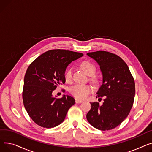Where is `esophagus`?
<instances>
[{"label": "esophagus", "instance_id": "34e87169", "mask_svg": "<svg viewBox=\"0 0 152 152\" xmlns=\"http://www.w3.org/2000/svg\"><path fill=\"white\" fill-rule=\"evenodd\" d=\"M83 101L82 100H79V99H76V103H82Z\"/></svg>", "mask_w": 152, "mask_h": 152}]
</instances>
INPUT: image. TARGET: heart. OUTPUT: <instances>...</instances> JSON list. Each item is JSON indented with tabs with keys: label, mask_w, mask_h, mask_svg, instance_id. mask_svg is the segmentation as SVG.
Listing matches in <instances>:
<instances>
[{
	"label": "heart",
	"mask_w": 152,
	"mask_h": 152,
	"mask_svg": "<svg viewBox=\"0 0 152 152\" xmlns=\"http://www.w3.org/2000/svg\"><path fill=\"white\" fill-rule=\"evenodd\" d=\"M81 66L85 71L86 73L89 76H92L96 71V67H95L94 64L89 60H84L82 61L81 63ZM64 77H65V80L67 83H70L72 81V77H73L72 68L69 67L66 69L65 75H64ZM92 80L93 81H96V78L94 76L92 77ZM92 87L90 85L76 84L71 87L70 92L75 97L83 99L88 96L92 92Z\"/></svg>",
	"instance_id": "b5f03b06"
}]
</instances>
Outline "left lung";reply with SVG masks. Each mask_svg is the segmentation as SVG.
Returning <instances> with one entry per match:
<instances>
[{"mask_svg":"<svg viewBox=\"0 0 152 152\" xmlns=\"http://www.w3.org/2000/svg\"><path fill=\"white\" fill-rule=\"evenodd\" d=\"M87 55L100 66L103 79L97 97H104L102 105L91 103L86 118L95 128L108 131L120 124L129 114L135 96V83L129 67L116 54L106 51L89 52Z\"/></svg>","mask_w":152,"mask_h":152,"instance_id":"obj_1","label":"left lung"}]
</instances>
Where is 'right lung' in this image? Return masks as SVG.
<instances>
[{"label": "right lung", "instance_id": "right-lung-1", "mask_svg": "<svg viewBox=\"0 0 152 152\" xmlns=\"http://www.w3.org/2000/svg\"><path fill=\"white\" fill-rule=\"evenodd\" d=\"M83 56L81 53L54 49L30 64L24 79L22 96L27 113L37 125L52 128L64 121L75 100L65 95L57 99L52 92L59 84H65L64 75L69 64Z\"/></svg>", "mask_w": 152, "mask_h": 152}]
</instances>
